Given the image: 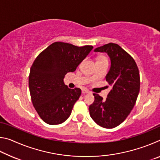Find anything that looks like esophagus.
<instances>
[{
  "label": "esophagus",
  "mask_w": 160,
  "mask_h": 160,
  "mask_svg": "<svg viewBox=\"0 0 160 160\" xmlns=\"http://www.w3.org/2000/svg\"><path fill=\"white\" fill-rule=\"evenodd\" d=\"M88 93H90V91L86 90V89H83L82 90V94H88Z\"/></svg>",
  "instance_id": "obj_1"
}]
</instances>
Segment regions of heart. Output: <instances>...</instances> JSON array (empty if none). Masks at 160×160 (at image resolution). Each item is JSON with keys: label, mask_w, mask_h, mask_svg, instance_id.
I'll use <instances>...</instances> for the list:
<instances>
[{"label": "heart", "mask_w": 160, "mask_h": 160, "mask_svg": "<svg viewBox=\"0 0 160 160\" xmlns=\"http://www.w3.org/2000/svg\"><path fill=\"white\" fill-rule=\"evenodd\" d=\"M100 60H107V58L104 57V56H102V57H99L97 61H100Z\"/></svg>", "instance_id": "b5f03b06"}]
</instances>
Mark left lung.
I'll return each mask as SVG.
<instances>
[{
    "label": "left lung",
    "instance_id": "1",
    "mask_svg": "<svg viewBox=\"0 0 160 160\" xmlns=\"http://www.w3.org/2000/svg\"><path fill=\"white\" fill-rule=\"evenodd\" d=\"M94 52L107 53L111 60L106 80L112 87L104 100L93 94L94 101L89 107L94 122L105 128L118 126L133 108L140 91V74L136 63L120 46L113 43L96 48Z\"/></svg>",
    "mask_w": 160,
    "mask_h": 160
}]
</instances>
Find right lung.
<instances>
[{
  "label": "right lung",
  "mask_w": 160,
  "mask_h": 160,
  "mask_svg": "<svg viewBox=\"0 0 160 160\" xmlns=\"http://www.w3.org/2000/svg\"><path fill=\"white\" fill-rule=\"evenodd\" d=\"M92 48L57 42L34 60L29 75V92L34 109L44 122L57 125L68 118L81 90L68 88L63 78L76 70Z\"/></svg>",
  "instance_id": "add662e5"
}]
</instances>
